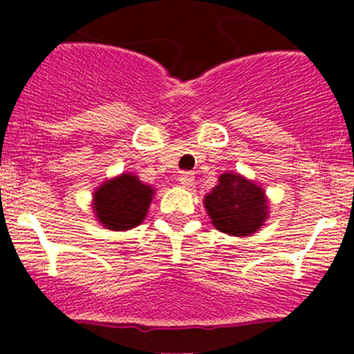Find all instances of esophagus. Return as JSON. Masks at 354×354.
<instances>
[{"instance_id": "34e87169", "label": "esophagus", "mask_w": 354, "mask_h": 354, "mask_svg": "<svg viewBox=\"0 0 354 354\" xmlns=\"http://www.w3.org/2000/svg\"><path fill=\"white\" fill-rule=\"evenodd\" d=\"M178 181H180L181 187L188 188L195 183V176H194V173H190V171H183V173L178 176Z\"/></svg>"}]
</instances>
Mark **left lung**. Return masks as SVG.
<instances>
[{"mask_svg": "<svg viewBox=\"0 0 354 354\" xmlns=\"http://www.w3.org/2000/svg\"><path fill=\"white\" fill-rule=\"evenodd\" d=\"M212 224L221 233L248 236L263 224L267 200L263 190L240 174L224 173L203 200Z\"/></svg>", "mask_w": 354, "mask_h": 354, "instance_id": "left-lung-1", "label": "left lung"}]
</instances>
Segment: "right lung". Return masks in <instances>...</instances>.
Segmentation results:
<instances>
[{
  "instance_id": "obj_1",
  "label": "right lung",
  "mask_w": 354,
  "mask_h": 354,
  "mask_svg": "<svg viewBox=\"0 0 354 354\" xmlns=\"http://www.w3.org/2000/svg\"><path fill=\"white\" fill-rule=\"evenodd\" d=\"M152 194L154 190L137 176L121 174L94 194L95 216L108 230H131L144 221Z\"/></svg>"
}]
</instances>
